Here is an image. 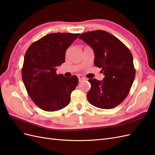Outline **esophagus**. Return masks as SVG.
<instances>
[{"label":"esophagus","mask_w":155,"mask_h":155,"mask_svg":"<svg viewBox=\"0 0 155 155\" xmlns=\"http://www.w3.org/2000/svg\"><path fill=\"white\" fill-rule=\"evenodd\" d=\"M78 81H82L83 80H86V78L84 76H82V75H81V74L78 75Z\"/></svg>","instance_id":"esophagus-1"}]
</instances>
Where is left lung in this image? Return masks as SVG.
<instances>
[{"label":"left lung","instance_id":"8db88e82","mask_svg":"<svg viewBox=\"0 0 155 155\" xmlns=\"http://www.w3.org/2000/svg\"><path fill=\"white\" fill-rule=\"evenodd\" d=\"M78 38L93 49L94 65L101 68L105 75L103 81L88 80L89 103L100 109L115 107L128 95L136 76L131 51L120 40L105 31H88Z\"/></svg>","mask_w":155,"mask_h":155}]
</instances>
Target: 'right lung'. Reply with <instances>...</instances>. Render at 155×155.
Returning <instances> with one entry per match:
<instances>
[{
	"mask_svg": "<svg viewBox=\"0 0 155 155\" xmlns=\"http://www.w3.org/2000/svg\"><path fill=\"white\" fill-rule=\"evenodd\" d=\"M79 33H55L33 42L26 51L21 76L29 97L39 108L56 111L68 105L71 92L78 84L73 75L56 74V67L65 62V51Z\"/></svg>",
	"mask_w": 155,
	"mask_h": 155,
	"instance_id": "obj_1",
	"label": "right lung"
}]
</instances>
